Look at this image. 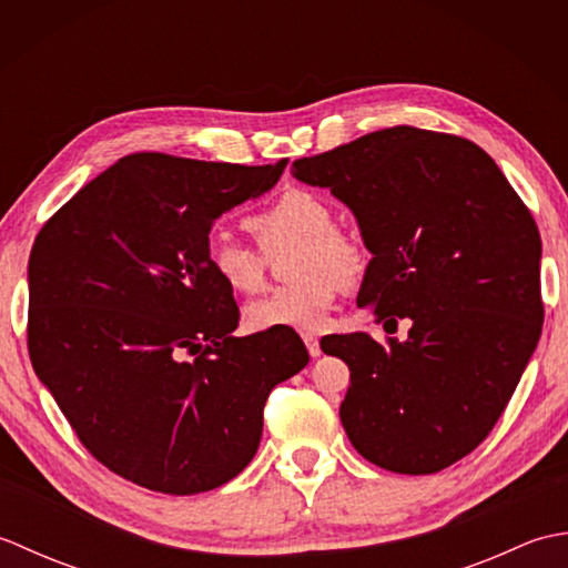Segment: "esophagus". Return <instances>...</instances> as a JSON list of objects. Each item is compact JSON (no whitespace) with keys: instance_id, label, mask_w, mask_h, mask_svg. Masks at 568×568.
<instances>
[{"instance_id":"1","label":"esophagus","mask_w":568,"mask_h":568,"mask_svg":"<svg viewBox=\"0 0 568 568\" xmlns=\"http://www.w3.org/2000/svg\"><path fill=\"white\" fill-rule=\"evenodd\" d=\"M303 342H305V346H307V352H310V356L312 358H317L320 354H322V348H320V339L312 332H305L303 334Z\"/></svg>"}]
</instances>
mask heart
Instances as JSON below:
<instances>
[{
	"mask_svg": "<svg viewBox=\"0 0 568 568\" xmlns=\"http://www.w3.org/2000/svg\"><path fill=\"white\" fill-rule=\"evenodd\" d=\"M258 246L239 244L229 236H212L204 244V263L226 291L253 295L261 291L268 258L287 256L291 285L263 295L246 310L253 329L320 332L339 295V283L354 287L368 271V248L356 234L336 226V212L327 197L312 190L291 187L268 207L246 220Z\"/></svg>",
	"mask_w": 568,
	"mask_h": 568,
	"instance_id": "obj_1",
	"label": "heart"
}]
</instances>
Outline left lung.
<instances>
[{
    "label": "left lung",
    "mask_w": 568,
    "mask_h": 568,
    "mask_svg": "<svg viewBox=\"0 0 568 568\" xmlns=\"http://www.w3.org/2000/svg\"><path fill=\"white\" fill-rule=\"evenodd\" d=\"M291 173L329 187L373 253L358 293L407 339L332 334L322 352L352 371L342 425L385 470L437 474L496 427L545 322L541 241L527 204L474 141L415 126L381 129Z\"/></svg>",
    "instance_id": "1"
}]
</instances>
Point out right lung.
I'll return each mask as SVG.
<instances>
[{"label":"right lung","instance_id":"right-lung-1","mask_svg":"<svg viewBox=\"0 0 568 568\" xmlns=\"http://www.w3.org/2000/svg\"><path fill=\"white\" fill-rule=\"evenodd\" d=\"M285 171L131 153L43 224L29 258V356L112 474L168 496L248 466L263 407L310 361L293 329L234 336V293L204 263L216 216Z\"/></svg>","mask_w":568,"mask_h":568}]
</instances>
